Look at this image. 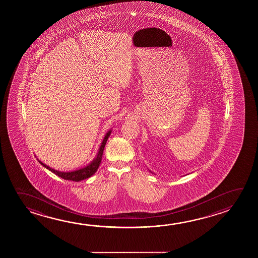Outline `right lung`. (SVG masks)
I'll list each match as a JSON object with an SVG mask.
<instances>
[{
    "mask_svg": "<svg viewBox=\"0 0 258 258\" xmlns=\"http://www.w3.org/2000/svg\"><path fill=\"white\" fill-rule=\"evenodd\" d=\"M110 132H111V131H108V133H107L105 137H104V139L102 140V145H101L100 149H99V152H98L96 157L94 158V160H93L90 165L85 166V167L82 168V169L76 170V171H73V172H68V173L66 172V173H64V172H59V171L52 169L49 166H47V165H45V164H43L41 161H39V163H40L43 166H45L47 169L51 171L52 173H55L57 176L63 178L64 180L75 181V182H79V181H82V180H85L86 178L91 177L93 173L97 171L98 167H99V165L101 164L102 153H103V150H104V147H105L107 140H108V138L110 137Z\"/></svg>",
    "mask_w": 258,
    "mask_h": 258,
    "instance_id": "1",
    "label": "right lung"
}]
</instances>
